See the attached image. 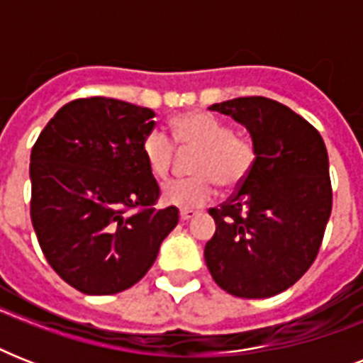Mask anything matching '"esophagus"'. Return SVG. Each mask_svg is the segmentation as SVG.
<instances>
[{"mask_svg": "<svg viewBox=\"0 0 363 363\" xmlns=\"http://www.w3.org/2000/svg\"><path fill=\"white\" fill-rule=\"evenodd\" d=\"M199 213L198 211H192V209H182L181 211V220H190L194 216H198Z\"/></svg>", "mask_w": 363, "mask_h": 363, "instance_id": "esophagus-1", "label": "esophagus"}]
</instances>
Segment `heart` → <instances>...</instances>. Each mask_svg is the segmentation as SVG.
Instances as JSON below:
<instances>
[{"mask_svg": "<svg viewBox=\"0 0 363 363\" xmlns=\"http://www.w3.org/2000/svg\"><path fill=\"white\" fill-rule=\"evenodd\" d=\"M175 145L198 150L190 179L171 181L162 188V201L179 209H199L215 198L216 184L226 190L241 186L252 173L258 147L252 137L235 133L226 122L201 111H192L171 121ZM141 152L148 171L156 179L169 175L175 148L169 137L154 130L145 135Z\"/></svg>", "mask_w": 363, "mask_h": 363, "instance_id": "1", "label": "heart"}]
</instances>
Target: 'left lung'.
Segmentation results:
<instances>
[{"mask_svg":"<svg viewBox=\"0 0 363 363\" xmlns=\"http://www.w3.org/2000/svg\"><path fill=\"white\" fill-rule=\"evenodd\" d=\"M209 109L247 128L258 160L232 198L209 209L216 232L205 245V264L228 294L271 298L298 282L320 248L332 215L326 145L305 118L269 98Z\"/></svg>","mask_w":363,"mask_h":363,"instance_id":"1","label":"left lung"}]
</instances>
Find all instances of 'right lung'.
<instances>
[{"instance_id":"1","label":"right lung","mask_w":363,"mask_h":363,"mask_svg":"<svg viewBox=\"0 0 363 363\" xmlns=\"http://www.w3.org/2000/svg\"><path fill=\"white\" fill-rule=\"evenodd\" d=\"M152 118L121 99H75L31 148V224L50 267L79 292L133 286L179 222L177 207L154 209L160 186L141 152Z\"/></svg>"}]
</instances>
